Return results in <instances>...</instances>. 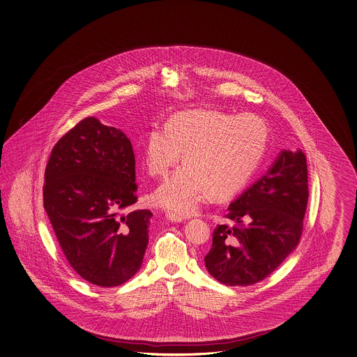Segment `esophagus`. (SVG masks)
<instances>
[{"mask_svg":"<svg viewBox=\"0 0 357 357\" xmlns=\"http://www.w3.org/2000/svg\"><path fill=\"white\" fill-rule=\"evenodd\" d=\"M166 219H167L169 222H172V223H181V222H183L182 217H179V215H176V214H173V213H167V214H166Z\"/></svg>","mask_w":357,"mask_h":357,"instance_id":"esophagus-1","label":"esophagus"}]
</instances>
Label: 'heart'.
I'll list each match as a JSON object with an SVG mask.
<instances>
[{
	"instance_id": "1",
	"label": "heart",
	"mask_w": 357,
	"mask_h": 357,
	"mask_svg": "<svg viewBox=\"0 0 357 357\" xmlns=\"http://www.w3.org/2000/svg\"><path fill=\"white\" fill-rule=\"evenodd\" d=\"M268 138L267 122L255 114L185 111L167 125H152L143 148L148 174L165 176L181 160V151L185 161L157 187L152 200L188 215L208 193L218 199L234 195L259 165Z\"/></svg>"
}]
</instances>
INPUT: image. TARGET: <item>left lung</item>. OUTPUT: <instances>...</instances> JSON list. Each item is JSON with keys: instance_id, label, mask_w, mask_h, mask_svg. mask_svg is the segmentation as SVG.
Here are the masks:
<instances>
[{"instance_id": "1", "label": "left lung", "mask_w": 357, "mask_h": 357, "mask_svg": "<svg viewBox=\"0 0 357 357\" xmlns=\"http://www.w3.org/2000/svg\"><path fill=\"white\" fill-rule=\"evenodd\" d=\"M308 201L305 155L284 149L268 172L243 192L218 226L205 255L210 275L228 287H248L267 278L299 243Z\"/></svg>"}]
</instances>
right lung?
<instances>
[{"mask_svg":"<svg viewBox=\"0 0 357 357\" xmlns=\"http://www.w3.org/2000/svg\"><path fill=\"white\" fill-rule=\"evenodd\" d=\"M135 156L120 129L86 117L54 146L44 208L70 267L98 287H119L142 266L152 213L131 208Z\"/></svg>","mask_w":357,"mask_h":357,"instance_id":"add662e5","label":"right lung"}]
</instances>
